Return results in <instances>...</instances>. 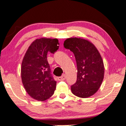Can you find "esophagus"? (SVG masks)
<instances>
[{
  "label": "esophagus",
  "mask_w": 126,
  "mask_h": 126,
  "mask_svg": "<svg viewBox=\"0 0 126 126\" xmlns=\"http://www.w3.org/2000/svg\"><path fill=\"white\" fill-rule=\"evenodd\" d=\"M65 79H66V75H62V77H59V78H58V80H59V81H63V80H64Z\"/></svg>",
  "instance_id": "34e87169"
}]
</instances>
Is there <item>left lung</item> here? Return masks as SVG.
<instances>
[{
  "label": "left lung",
  "mask_w": 126,
  "mask_h": 126,
  "mask_svg": "<svg viewBox=\"0 0 126 126\" xmlns=\"http://www.w3.org/2000/svg\"><path fill=\"white\" fill-rule=\"evenodd\" d=\"M64 47L74 54L77 64V80L72 85V93L81 98H87L97 92L104 78L105 67L98 49L85 39L70 38Z\"/></svg>",
  "instance_id": "obj_1"
}]
</instances>
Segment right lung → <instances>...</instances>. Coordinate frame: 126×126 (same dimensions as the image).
<instances>
[{
	"label": "right lung",
	"instance_id": "1",
	"mask_svg": "<svg viewBox=\"0 0 126 126\" xmlns=\"http://www.w3.org/2000/svg\"><path fill=\"white\" fill-rule=\"evenodd\" d=\"M59 45L56 38L37 39L30 44L23 57L21 67L22 83L34 100L44 101L54 93L56 81L51 74L47 54L56 51Z\"/></svg>",
	"mask_w": 126,
	"mask_h": 126
}]
</instances>
